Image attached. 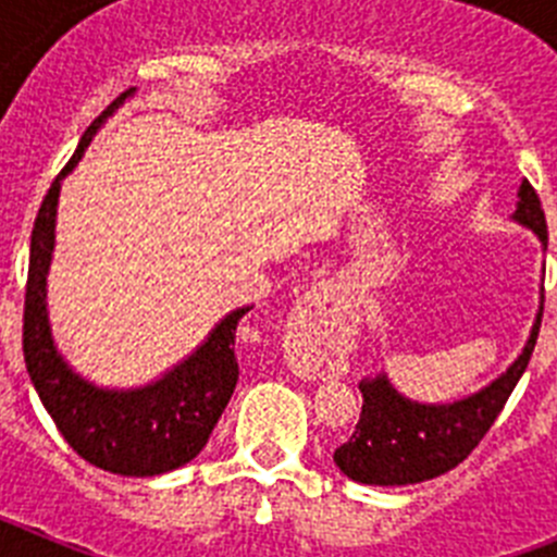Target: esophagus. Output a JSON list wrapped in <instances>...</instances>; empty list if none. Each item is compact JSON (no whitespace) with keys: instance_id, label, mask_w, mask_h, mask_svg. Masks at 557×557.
Returning a JSON list of instances; mask_svg holds the SVG:
<instances>
[{"instance_id":"esophagus-1","label":"esophagus","mask_w":557,"mask_h":557,"mask_svg":"<svg viewBox=\"0 0 557 557\" xmlns=\"http://www.w3.org/2000/svg\"><path fill=\"white\" fill-rule=\"evenodd\" d=\"M339 323H343V304L332 284H314L293 309L287 326L289 337H295L298 343H307V339L321 343L323 337L334 334Z\"/></svg>"}]
</instances>
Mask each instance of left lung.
<instances>
[{"label":"left lung","mask_w":557,"mask_h":557,"mask_svg":"<svg viewBox=\"0 0 557 557\" xmlns=\"http://www.w3.org/2000/svg\"><path fill=\"white\" fill-rule=\"evenodd\" d=\"M510 220L521 228L533 231L541 248L547 250V220L539 195L528 181H521L519 203ZM541 314H544V278H541L539 312L519 357L494 382L457 401L430 405V401L407 398L393 387L387 373L362 379L359 424L346 444L334 451L337 469L348 480L362 485H416L455 469L485 437L528 368L539 339Z\"/></svg>","instance_id":"left-lung-1"}]
</instances>
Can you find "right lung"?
I'll return each instance as SVG.
<instances>
[{
	"mask_svg": "<svg viewBox=\"0 0 557 557\" xmlns=\"http://www.w3.org/2000/svg\"><path fill=\"white\" fill-rule=\"evenodd\" d=\"M127 88L83 133L75 156L52 181L38 209L29 239L27 293H24V362L41 405L66 444L91 466L122 476H156L198 457L223 416L239 379L234 339L236 323L253 307L231 309L209 337L178 366L141 387H100L69 366L58 351L47 309V275L55 250V218L61 184L83 159L95 133L125 100Z\"/></svg>",
	"mask_w": 557,
	"mask_h": 557,
	"instance_id": "1",
	"label": "right lung"
}]
</instances>
